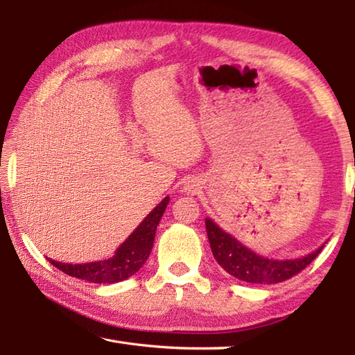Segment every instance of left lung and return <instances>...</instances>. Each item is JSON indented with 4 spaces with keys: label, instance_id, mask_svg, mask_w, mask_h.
Listing matches in <instances>:
<instances>
[{
    "label": "left lung",
    "instance_id": "left-lung-1",
    "mask_svg": "<svg viewBox=\"0 0 355 355\" xmlns=\"http://www.w3.org/2000/svg\"><path fill=\"white\" fill-rule=\"evenodd\" d=\"M206 230L216 262L233 277L250 284L270 285L284 282L310 266L323 248L322 245L315 252L300 259L277 261L263 258V256L248 250L209 218H206Z\"/></svg>",
    "mask_w": 355,
    "mask_h": 355
}]
</instances>
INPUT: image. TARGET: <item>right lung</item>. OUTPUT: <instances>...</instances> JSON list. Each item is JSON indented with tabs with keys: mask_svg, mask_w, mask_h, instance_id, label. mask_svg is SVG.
<instances>
[{
	"mask_svg": "<svg viewBox=\"0 0 355 355\" xmlns=\"http://www.w3.org/2000/svg\"><path fill=\"white\" fill-rule=\"evenodd\" d=\"M169 197H166L160 205L154 207L145 220L135 229L125 243L120 245L114 256L105 261L88 262V263H64L55 259H49L56 268L69 276L82 279V281L94 284H116L131 277L141 268L143 263L149 258L154 245L155 230L160 223Z\"/></svg>",
	"mask_w": 355,
	"mask_h": 355,
	"instance_id": "obj_1",
	"label": "right lung"
}]
</instances>
